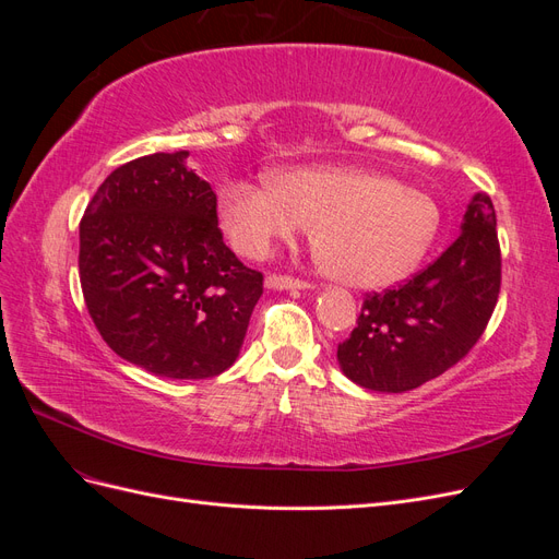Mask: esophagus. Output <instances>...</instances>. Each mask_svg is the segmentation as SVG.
Returning a JSON list of instances; mask_svg holds the SVG:
<instances>
[{"instance_id":"34e87169","label":"esophagus","mask_w":559,"mask_h":559,"mask_svg":"<svg viewBox=\"0 0 559 559\" xmlns=\"http://www.w3.org/2000/svg\"><path fill=\"white\" fill-rule=\"evenodd\" d=\"M265 286L275 292H289V289H310V282H302L289 275H267Z\"/></svg>"}]
</instances>
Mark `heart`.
<instances>
[{"label":"heart","mask_w":559,"mask_h":559,"mask_svg":"<svg viewBox=\"0 0 559 559\" xmlns=\"http://www.w3.org/2000/svg\"><path fill=\"white\" fill-rule=\"evenodd\" d=\"M218 218L242 257L265 259L314 224V247L326 273L376 289L401 277L431 247L441 212L421 191L394 177L352 165L280 170L270 181H230Z\"/></svg>","instance_id":"1"}]
</instances>
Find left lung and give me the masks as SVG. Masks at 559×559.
<instances>
[{"label": "left lung", "instance_id": "left-lung-1", "mask_svg": "<svg viewBox=\"0 0 559 559\" xmlns=\"http://www.w3.org/2000/svg\"><path fill=\"white\" fill-rule=\"evenodd\" d=\"M501 289L497 214L487 193L468 202L462 235L417 275L366 294L337 364L359 386L401 394L462 361L478 343Z\"/></svg>", "mask_w": 559, "mask_h": 559}]
</instances>
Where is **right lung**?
<instances>
[{"instance_id":"obj_1","label":"right lung","mask_w":559,"mask_h":559,"mask_svg":"<svg viewBox=\"0 0 559 559\" xmlns=\"http://www.w3.org/2000/svg\"><path fill=\"white\" fill-rule=\"evenodd\" d=\"M186 158L142 156L103 181L79 226V277L118 357L205 380L238 359L263 275L224 245L216 195Z\"/></svg>"}]
</instances>
